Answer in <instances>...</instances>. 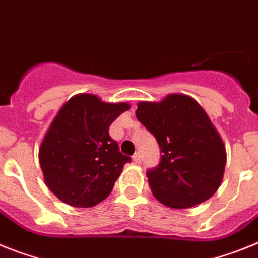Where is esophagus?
<instances>
[{"mask_svg":"<svg viewBox=\"0 0 258 258\" xmlns=\"http://www.w3.org/2000/svg\"><path fill=\"white\" fill-rule=\"evenodd\" d=\"M133 162L136 163V164H141L142 163V156H141L140 153H136L133 155Z\"/></svg>","mask_w":258,"mask_h":258,"instance_id":"esophagus-1","label":"esophagus"}]
</instances>
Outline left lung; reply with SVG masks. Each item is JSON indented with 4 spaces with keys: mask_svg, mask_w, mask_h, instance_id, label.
I'll return each mask as SVG.
<instances>
[{
    "mask_svg": "<svg viewBox=\"0 0 258 258\" xmlns=\"http://www.w3.org/2000/svg\"><path fill=\"white\" fill-rule=\"evenodd\" d=\"M136 116L155 137L162 154L158 166L146 172L158 201L168 208L186 209L217 192L226 149L195 99L172 94L160 103L141 102Z\"/></svg>",
    "mask_w": 258,
    "mask_h": 258,
    "instance_id": "left-lung-1",
    "label": "left lung"
}]
</instances>
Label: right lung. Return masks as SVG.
<instances>
[{
    "mask_svg": "<svg viewBox=\"0 0 258 258\" xmlns=\"http://www.w3.org/2000/svg\"><path fill=\"white\" fill-rule=\"evenodd\" d=\"M126 103H104L98 96L72 98L54 117L39 150L48 188L65 204L91 208L109 196L131 156L121 154L109 126Z\"/></svg>",
    "mask_w": 258,
    "mask_h": 258,
    "instance_id": "1",
    "label": "right lung"
}]
</instances>
